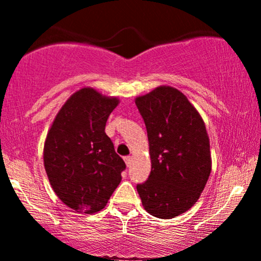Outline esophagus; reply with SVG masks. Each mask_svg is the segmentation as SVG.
I'll return each mask as SVG.
<instances>
[{
	"instance_id": "obj_1",
	"label": "esophagus",
	"mask_w": 261,
	"mask_h": 261,
	"mask_svg": "<svg viewBox=\"0 0 261 261\" xmlns=\"http://www.w3.org/2000/svg\"><path fill=\"white\" fill-rule=\"evenodd\" d=\"M124 161H125V163H126V166H130L131 155H125V157H124Z\"/></svg>"
}]
</instances>
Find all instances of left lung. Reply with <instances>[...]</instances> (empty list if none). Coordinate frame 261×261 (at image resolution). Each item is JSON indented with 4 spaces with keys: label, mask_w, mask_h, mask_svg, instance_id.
<instances>
[{
    "label": "left lung",
    "mask_w": 261,
    "mask_h": 261,
    "mask_svg": "<svg viewBox=\"0 0 261 261\" xmlns=\"http://www.w3.org/2000/svg\"><path fill=\"white\" fill-rule=\"evenodd\" d=\"M135 103L147 130L152 164L147 180L136 185L137 193L152 216H179L197 201L211 173L205 124L173 87H158Z\"/></svg>",
    "instance_id": "8db88e82"
}]
</instances>
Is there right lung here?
<instances>
[{
	"label": "right lung",
	"instance_id": "1",
	"mask_svg": "<svg viewBox=\"0 0 261 261\" xmlns=\"http://www.w3.org/2000/svg\"><path fill=\"white\" fill-rule=\"evenodd\" d=\"M116 98L82 88L60 109L44 145V166L62 202L77 212L106 207L126 168L106 134Z\"/></svg>",
	"mask_w": 261,
	"mask_h": 261
}]
</instances>
